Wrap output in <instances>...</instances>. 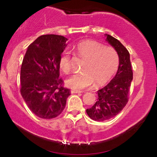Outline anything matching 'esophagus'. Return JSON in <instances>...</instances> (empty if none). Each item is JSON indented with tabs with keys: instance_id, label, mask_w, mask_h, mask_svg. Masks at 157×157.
Here are the masks:
<instances>
[{
	"instance_id": "1",
	"label": "esophagus",
	"mask_w": 157,
	"mask_h": 157,
	"mask_svg": "<svg viewBox=\"0 0 157 157\" xmlns=\"http://www.w3.org/2000/svg\"><path fill=\"white\" fill-rule=\"evenodd\" d=\"M72 94H80L82 93V91H78V90H71Z\"/></svg>"
}]
</instances>
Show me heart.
<instances>
[{
  "mask_svg": "<svg viewBox=\"0 0 157 157\" xmlns=\"http://www.w3.org/2000/svg\"><path fill=\"white\" fill-rule=\"evenodd\" d=\"M79 56L85 60L83 71L76 73L66 81L68 87L74 90H81L95 83L97 86L104 85L112 78L119 65V56L112 47L105 46L95 40H86L75 46ZM59 66L65 73L71 70L70 55L63 51L60 56Z\"/></svg>",
  "mask_w": 157,
  "mask_h": 157,
  "instance_id": "obj_1",
  "label": "heart"
}]
</instances>
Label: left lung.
Masks as SVG:
<instances>
[{"label":"left lung","instance_id":"1","mask_svg":"<svg viewBox=\"0 0 157 157\" xmlns=\"http://www.w3.org/2000/svg\"><path fill=\"white\" fill-rule=\"evenodd\" d=\"M106 40L117 51L119 65L116 76L106 86L97 91L98 98L86 113L91 119L103 121L117 116L128 102V94L133 80L130 55L127 49L117 38L105 34Z\"/></svg>","mask_w":157,"mask_h":157}]
</instances>
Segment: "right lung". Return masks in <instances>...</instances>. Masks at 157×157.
I'll return each mask as SVG.
<instances>
[{
    "label": "right lung",
    "mask_w": 157,
    "mask_h": 157,
    "mask_svg": "<svg viewBox=\"0 0 157 157\" xmlns=\"http://www.w3.org/2000/svg\"><path fill=\"white\" fill-rule=\"evenodd\" d=\"M68 39L40 36L30 46L21 68V94L32 112L41 119L58 117L66 106L70 90L59 77V59Z\"/></svg>",
    "instance_id": "1"
}]
</instances>
